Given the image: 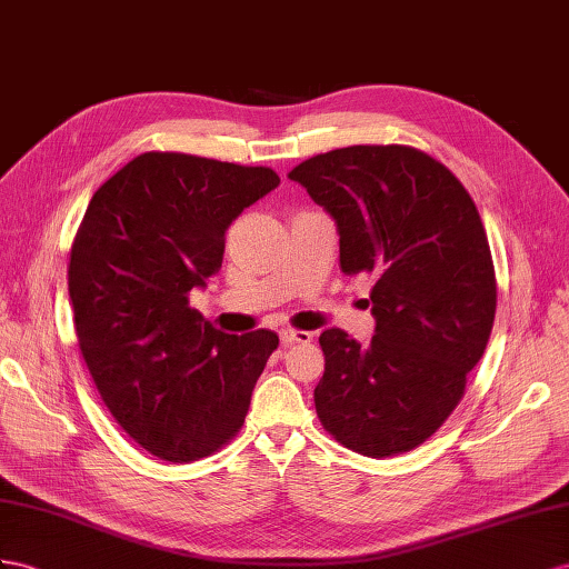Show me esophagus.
<instances>
[{"label":"esophagus","instance_id":"34e87169","mask_svg":"<svg viewBox=\"0 0 569 569\" xmlns=\"http://www.w3.org/2000/svg\"><path fill=\"white\" fill-rule=\"evenodd\" d=\"M312 333L310 331H298V329H281V343L283 346H296V343H310Z\"/></svg>","mask_w":569,"mask_h":569}]
</instances>
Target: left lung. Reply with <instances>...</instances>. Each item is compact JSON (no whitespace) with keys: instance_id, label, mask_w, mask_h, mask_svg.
Listing matches in <instances>:
<instances>
[{"instance_id":"left-lung-1","label":"left lung","mask_w":569,"mask_h":569,"mask_svg":"<svg viewBox=\"0 0 569 569\" xmlns=\"http://www.w3.org/2000/svg\"><path fill=\"white\" fill-rule=\"evenodd\" d=\"M337 221L341 271L372 273L375 337H319L315 409L329 435L372 459L423 445L483 356L498 283L463 184L413 146H348L288 172Z\"/></svg>"}]
</instances>
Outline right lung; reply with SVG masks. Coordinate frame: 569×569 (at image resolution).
<instances>
[{
	"mask_svg": "<svg viewBox=\"0 0 569 569\" xmlns=\"http://www.w3.org/2000/svg\"><path fill=\"white\" fill-rule=\"evenodd\" d=\"M279 182L264 166L149 151L83 213L67 273L81 356L112 418L158 459L228 445L279 346L273 331L232 337L189 308L221 269L228 226Z\"/></svg>",
	"mask_w": 569,
	"mask_h": 569,
	"instance_id": "right-lung-1",
	"label": "right lung"
}]
</instances>
